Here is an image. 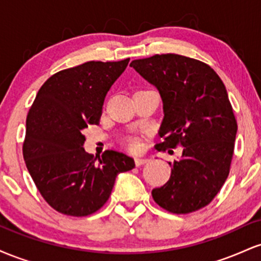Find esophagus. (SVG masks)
Here are the masks:
<instances>
[{
  "label": "esophagus",
  "instance_id": "esophagus-1",
  "mask_svg": "<svg viewBox=\"0 0 261 261\" xmlns=\"http://www.w3.org/2000/svg\"><path fill=\"white\" fill-rule=\"evenodd\" d=\"M148 162V160H146V158H142V157H137L135 158V164H136L137 167H141L143 166V164H146Z\"/></svg>",
  "mask_w": 261,
  "mask_h": 261
}]
</instances>
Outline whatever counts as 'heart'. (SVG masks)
<instances>
[{
  "instance_id": "b5f03b06",
  "label": "heart",
  "mask_w": 261,
  "mask_h": 261,
  "mask_svg": "<svg viewBox=\"0 0 261 261\" xmlns=\"http://www.w3.org/2000/svg\"><path fill=\"white\" fill-rule=\"evenodd\" d=\"M126 146L128 149H131V151H137V149L140 148V142L139 140L135 139V137H131V139H128L126 141Z\"/></svg>"
}]
</instances>
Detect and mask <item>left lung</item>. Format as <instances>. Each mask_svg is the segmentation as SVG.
<instances>
[{
  "mask_svg": "<svg viewBox=\"0 0 261 261\" xmlns=\"http://www.w3.org/2000/svg\"><path fill=\"white\" fill-rule=\"evenodd\" d=\"M160 92L164 118L160 149L184 147L169 163L172 174L152 190L154 201L173 214H189L208 205L229 174L237 121L226 87L199 60L163 54L130 64Z\"/></svg>",
  "mask_w": 261,
  "mask_h": 261,
  "instance_id": "left-lung-1",
  "label": "left lung"
}]
</instances>
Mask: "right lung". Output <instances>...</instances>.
Returning <instances> with one entry per match:
<instances>
[{
    "label": "right lung",
    "instance_id": "obj_1",
    "mask_svg": "<svg viewBox=\"0 0 261 261\" xmlns=\"http://www.w3.org/2000/svg\"><path fill=\"white\" fill-rule=\"evenodd\" d=\"M130 59L89 61L53 74L39 89L27 116L23 157L45 201L68 216L94 214L109 199L134 158L116 151L93 157L83 130L98 125L104 99Z\"/></svg>",
    "mask_w": 261,
    "mask_h": 261
}]
</instances>
